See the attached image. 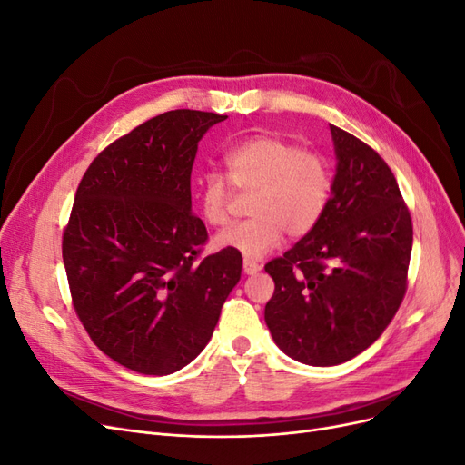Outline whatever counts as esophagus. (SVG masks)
Segmentation results:
<instances>
[{"label": "esophagus", "instance_id": "34e87169", "mask_svg": "<svg viewBox=\"0 0 465 465\" xmlns=\"http://www.w3.org/2000/svg\"><path fill=\"white\" fill-rule=\"evenodd\" d=\"M242 267H244V273L246 275H254V273H258L262 270V265L258 262L248 260V258L242 262Z\"/></svg>", "mask_w": 465, "mask_h": 465}]
</instances>
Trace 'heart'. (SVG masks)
I'll list each match as a JSON object with an SVG mask.
<instances>
[{
	"label": "heart",
	"instance_id": "b5f03b06",
	"mask_svg": "<svg viewBox=\"0 0 465 465\" xmlns=\"http://www.w3.org/2000/svg\"><path fill=\"white\" fill-rule=\"evenodd\" d=\"M224 173H205L198 182V205L203 219L223 227L229 221L233 190L252 193L248 221L217 234L215 244L262 258L277 248L285 232L304 236L326 215L333 171L320 153L304 151L277 135H254L224 154Z\"/></svg>",
	"mask_w": 465,
	"mask_h": 465
}]
</instances>
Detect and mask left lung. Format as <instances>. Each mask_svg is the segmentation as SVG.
<instances>
[{
    "label": "left lung",
    "instance_id": "8db88e82",
    "mask_svg": "<svg viewBox=\"0 0 465 465\" xmlns=\"http://www.w3.org/2000/svg\"><path fill=\"white\" fill-rule=\"evenodd\" d=\"M335 178L314 231L265 263L275 292L265 323L285 355L312 367L357 357L405 297L413 224L396 176L361 139L330 125Z\"/></svg>",
    "mask_w": 465,
    "mask_h": 465
}]
</instances>
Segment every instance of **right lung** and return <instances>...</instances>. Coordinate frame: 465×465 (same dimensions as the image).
<instances>
[{
    "label": "right lung",
    "mask_w": 465,
    "mask_h": 465,
    "mask_svg": "<svg viewBox=\"0 0 465 465\" xmlns=\"http://www.w3.org/2000/svg\"><path fill=\"white\" fill-rule=\"evenodd\" d=\"M227 116L171 110L110 143L79 182L62 256L75 312L122 367L164 376L209 343L241 281V252L200 260L205 224L192 213V164Z\"/></svg>",
    "instance_id": "add662e5"
}]
</instances>
